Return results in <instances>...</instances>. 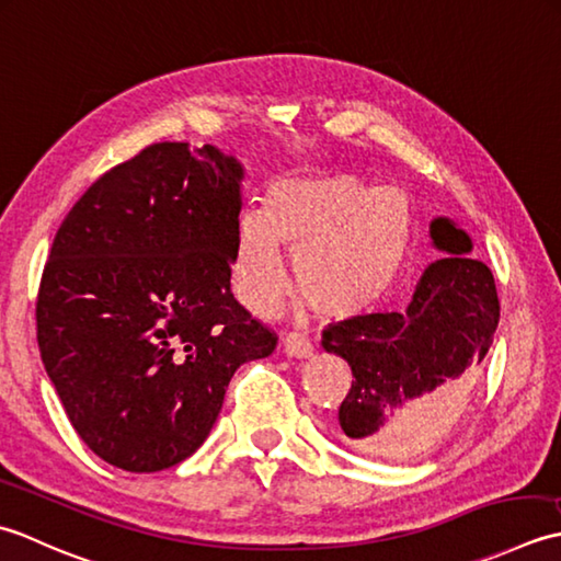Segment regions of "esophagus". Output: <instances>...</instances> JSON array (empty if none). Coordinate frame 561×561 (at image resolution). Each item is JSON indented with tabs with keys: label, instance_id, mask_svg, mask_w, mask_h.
<instances>
[{
	"label": "esophagus",
	"instance_id": "esophagus-1",
	"mask_svg": "<svg viewBox=\"0 0 561 561\" xmlns=\"http://www.w3.org/2000/svg\"><path fill=\"white\" fill-rule=\"evenodd\" d=\"M283 351L288 353L293 358H310L314 353L312 341L307 339L305 334H297V331H290L288 336L283 339Z\"/></svg>",
	"mask_w": 561,
	"mask_h": 561
}]
</instances>
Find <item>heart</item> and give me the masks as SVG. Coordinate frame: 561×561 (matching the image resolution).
Listing matches in <instances>:
<instances>
[{"instance_id": "heart-1", "label": "heart", "mask_w": 561, "mask_h": 561, "mask_svg": "<svg viewBox=\"0 0 561 561\" xmlns=\"http://www.w3.org/2000/svg\"><path fill=\"white\" fill-rule=\"evenodd\" d=\"M414 213L397 188H377L346 171L283 176L264 213L247 210L232 251L234 290L251 312L268 314L288 288L280 247L295 256L302 300L348 317L390 293L414 254Z\"/></svg>"}]
</instances>
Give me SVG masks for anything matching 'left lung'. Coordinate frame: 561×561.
I'll return each mask as SVG.
<instances>
[{
  "instance_id": "obj_1",
  "label": "left lung",
  "mask_w": 561,
  "mask_h": 561,
  "mask_svg": "<svg viewBox=\"0 0 561 561\" xmlns=\"http://www.w3.org/2000/svg\"><path fill=\"white\" fill-rule=\"evenodd\" d=\"M431 237L448 256L428 266L404 314H360L322 331V346L351 365L339 426L363 455H416L494 339L496 285L482 261L465 256L470 237L445 217L431 222Z\"/></svg>"
}]
</instances>
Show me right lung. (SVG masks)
I'll return each mask as SVG.
<instances>
[{"instance_id":"right-lung-1","label":"right lung","mask_w":561,"mask_h":561,"mask_svg":"<svg viewBox=\"0 0 561 561\" xmlns=\"http://www.w3.org/2000/svg\"><path fill=\"white\" fill-rule=\"evenodd\" d=\"M242 167L210 145L154 142L101 174L60 225L36 329L89 450L125 472L196 453L234 370L276 331L230 290Z\"/></svg>"}]
</instances>
